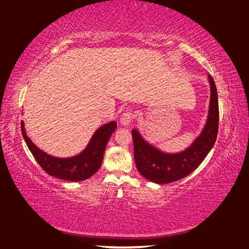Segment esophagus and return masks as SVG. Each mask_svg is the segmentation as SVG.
<instances>
[{
	"instance_id": "34e87169",
	"label": "esophagus",
	"mask_w": 249,
	"mask_h": 249,
	"mask_svg": "<svg viewBox=\"0 0 249 249\" xmlns=\"http://www.w3.org/2000/svg\"><path fill=\"white\" fill-rule=\"evenodd\" d=\"M134 119V114L132 111H124L120 117V124L123 125H129Z\"/></svg>"
}]
</instances>
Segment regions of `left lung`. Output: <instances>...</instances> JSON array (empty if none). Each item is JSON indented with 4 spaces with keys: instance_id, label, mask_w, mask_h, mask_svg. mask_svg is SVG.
I'll use <instances>...</instances> for the list:
<instances>
[{
    "instance_id": "obj_1",
    "label": "left lung",
    "mask_w": 249,
    "mask_h": 249,
    "mask_svg": "<svg viewBox=\"0 0 249 249\" xmlns=\"http://www.w3.org/2000/svg\"><path fill=\"white\" fill-rule=\"evenodd\" d=\"M209 80L211 85L209 117L201 134L186 150L177 154L163 153L147 143L138 130H132L135 164L145 178L156 184H169L184 178L201 164L213 148L218 134L219 107L216 85L211 75Z\"/></svg>"
}]
</instances>
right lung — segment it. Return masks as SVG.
Masks as SVG:
<instances>
[{
  "instance_id": "add662e5",
  "label": "right lung",
  "mask_w": 249,
  "mask_h": 249,
  "mask_svg": "<svg viewBox=\"0 0 249 249\" xmlns=\"http://www.w3.org/2000/svg\"><path fill=\"white\" fill-rule=\"evenodd\" d=\"M116 128V121L105 124L94 132L92 139L83 153L71 158H55L44 153L32 143L25 133L24 124L21 121L23 139L40 167L49 175L69 181L85 180L98 172L102 164L106 144Z\"/></svg>"
}]
</instances>
